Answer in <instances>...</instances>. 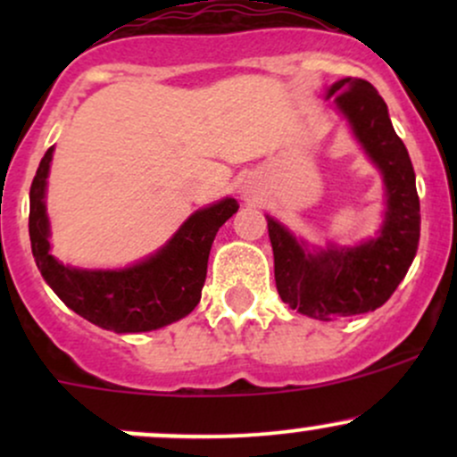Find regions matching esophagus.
<instances>
[{"instance_id": "obj_1", "label": "esophagus", "mask_w": 457, "mask_h": 457, "mask_svg": "<svg viewBox=\"0 0 457 457\" xmlns=\"http://www.w3.org/2000/svg\"><path fill=\"white\" fill-rule=\"evenodd\" d=\"M240 193H243V197H253L255 195V191H253V188H251V185L240 187Z\"/></svg>"}]
</instances>
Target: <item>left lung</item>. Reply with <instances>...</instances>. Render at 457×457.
Masks as SVG:
<instances>
[{
  "mask_svg": "<svg viewBox=\"0 0 457 457\" xmlns=\"http://www.w3.org/2000/svg\"><path fill=\"white\" fill-rule=\"evenodd\" d=\"M354 137L378 165L386 212L378 238L356 246L309 251L279 221L266 217L281 301L316 320L374 312L389 301L406 277L421 236L419 195L406 145L393 130L386 103L365 79L345 77L328 87Z\"/></svg>",
  "mask_w": 457,
  "mask_h": 457,
  "instance_id": "obj_1",
  "label": "left lung"
}]
</instances>
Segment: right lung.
Returning <instances> with one entry per match:
<instances>
[{"instance_id": "1", "label": "right lung", "mask_w": 457, "mask_h": 457, "mask_svg": "<svg viewBox=\"0 0 457 457\" xmlns=\"http://www.w3.org/2000/svg\"><path fill=\"white\" fill-rule=\"evenodd\" d=\"M51 159L54 148L46 150L29 188L31 253L51 290L87 322L113 333H144L188 316L202 298L214 236L238 211V202L225 197L191 214L161 251L129 269H72L49 253L45 191Z\"/></svg>"}]
</instances>
